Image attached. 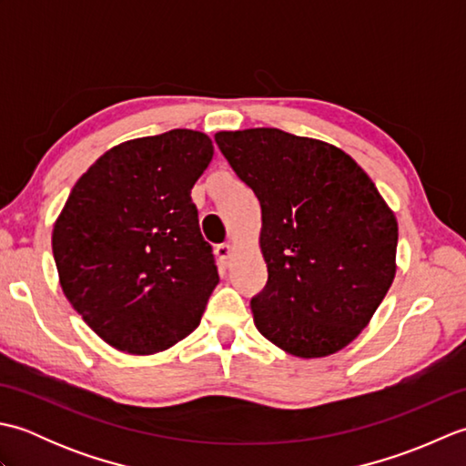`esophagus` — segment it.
<instances>
[{
  "label": "esophagus",
  "instance_id": "34e87169",
  "mask_svg": "<svg viewBox=\"0 0 466 466\" xmlns=\"http://www.w3.org/2000/svg\"><path fill=\"white\" fill-rule=\"evenodd\" d=\"M232 254H234V248L230 244H218L216 246V256L220 258V262L224 266H230V260H232Z\"/></svg>",
  "mask_w": 466,
  "mask_h": 466
}]
</instances>
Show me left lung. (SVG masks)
<instances>
[{
    "label": "left lung",
    "instance_id": "8db88e82",
    "mask_svg": "<svg viewBox=\"0 0 466 466\" xmlns=\"http://www.w3.org/2000/svg\"><path fill=\"white\" fill-rule=\"evenodd\" d=\"M216 144L262 210L268 282L250 302L256 329L300 359L342 350L397 274L394 212L332 144L279 127L218 132Z\"/></svg>",
    "mask_w": 466,
    "mask_h": 466
}]
</instances>
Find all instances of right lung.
<instances>
[{
	"label": "right lung",
	"mask_w": 466,
	"mask_h": 466,
	"mask_svg": "<svg viewBox=\"0 0 466 466\" xmlns=\"http://www.w3.org/2000/svg\"><path fill=\"white\" fill-rule=\"evenodd\" d=\"M202 132L114 146L67 196L52 234L59 284L117 350L154 354L186 339L218 284L192 187L212 162Z\"/></svg>",
	"instance_id": "right-lung-1"
}]
</instances>
